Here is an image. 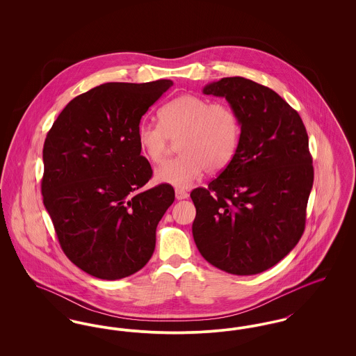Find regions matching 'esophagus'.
Returning <instances> with one entry per match:
<instances>
[{
	"label": "esophagus",
	"mask_w": 356,
	"mask_h": 356,
	"mask_svg": "<svg viewBox=\"0 0 356 356\" xmlns=\"http://www.w3.org/2000/svg\"><path fill=\"white\" fill-rule=\"evenodd\" d=\"M175 195H176V199L177 200H184V199H188L189 197V193L184 191V189H180V188H177L176 191H175Z\"/></svg>",
	"instance_id": "obj_1"
}]
</instances>
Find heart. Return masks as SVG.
<instances>
[{
    "label": "heart",
    "mask_w": 356,
    "mask_h": 356,
    "mask_svg": "<svg viewBox=\"0 0 356 356\" xmlns=\"http://www.w3.org/2000/svg\"><path fill=\"white\" fill-rule=\"evenodd\" d=\"M159 121L140 124L136 135L140 152L152 164H160L170 141L179 140L180 154L156 170L154 179L159 183L188 188L204 170H222L236 154L241 122L228 102H211L186 93L164 104L159 111Z\"/></svg>",
    "instance_id": "heart-1"
}]
</instances>
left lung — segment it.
Returning a JSON list of instances; mask_svg holds the SVG:
<instances>
[{
  "instance_id": "left-lung-1",
  "label": "left lung",
  "mask_w": 356,
  "mask_h": 356,
  "mask_svg": "<svg viewBox=\"0 0 356 356\" xmlns=\"http://www.w3.org/2000/svg\"><path fill=\"white\" fill-rule=\"evenodd\" d=\"M203 92L234 106L241 136L225 170L208 188L191 192L193 238L221 271L260 273L287 256L305 232L314 183L305 124L276 92L244 77H224Z\"/></svg>"
}]
</instances>
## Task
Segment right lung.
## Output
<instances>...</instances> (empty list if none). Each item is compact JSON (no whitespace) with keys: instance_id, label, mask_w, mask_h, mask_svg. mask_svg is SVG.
Instances as JSON below:
<instances>
[{"instance_id":"right-lung-1","label":"right lung","mask_w":356,"mask_h":356,"mask_svg":"<svg viewBox=\"0 0 356 356\" xmlns=\"http://www.w3.org/2000/svg\"><path fill=\"white\" fill-rule=\"evenodd\" d=\"M173 83H106L74 97L48 132L41 192L69 260L104 280L140 271L156 227L175 200L170 184L138 191L152 177L137 128Z\"/></svg>"}]
</instances>
